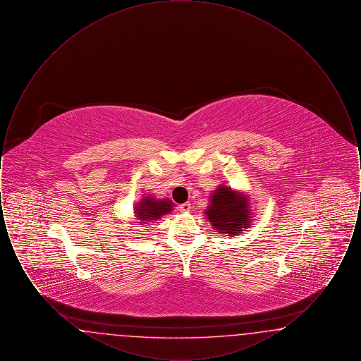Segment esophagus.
I'll list each match as a JSON object with an SVG mask.
<instances>
[{"instance_id": "obj_1", "label": "esophagus", "mask_w": 361, "mask_h": 361, "mask_svg": "<svg viewBox=\"0 0 361 361\" xmlns=\"http://www.w3.org/2000/svg\"><path fill=\"white\" fill-rule=\"evenodd\" d=\"M178 208H180V211H183V212H188L189 209H190V203H189V202L183 203Z\"/></svg>"}]
</instances>
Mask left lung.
I'll list each match as a JSON object with an SVG mask.
<instances>
[{
    "label": "left lung",
    "instance_id": "8db88e82",
    "mask_svg": "<svg viewBox=\"0 0 361 361\" xmlns=\"http://www.w3.org/2000/svg\"><path fill=\"white\" fill-rule=\"evenodd\" d=\"M211 206L207 208V219L215 230L235 235L249 226L247 202L231 189L222 185L212 195Z\"/></svg>",
    "mask_w": 361,
    "mask_h": 361
}]
</instances>
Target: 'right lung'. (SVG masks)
Masks as SVG:
<instances>
[{
    "label": "right lung",
    "mask_w": 361,
    "mask_h": 361,
    "mask_svg": "<svg viewBox=\"0 0 361 361\" xmlns=\"http://www.w3.org/2000/svg\"><path fill=\"white\" fill-rule=\"evenodd\" d=\"M173 203L168 199L154 200L153 197L143 199L137 206V218L142 221L140 224H146L147 221H157L164 214L172 211Z\"/></svg>",
    "instance_id": "add662e5"
}]
</instances>
